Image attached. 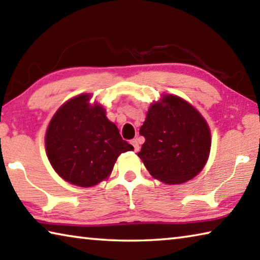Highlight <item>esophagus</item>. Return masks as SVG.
<instances>
[{"label": "esophagus", "instance_id": "esophagus-1", "mask_svg": "<svg viewBox=\"0 0 260 260\" xmlns=\"http://www.w3.org/2000/svg\"><path fill=\"white\" fill-rule=\"evenodd\" d=\"M131 143H132V146L134 147V150L135 151H139V149H140V144H139V141H138V139H133L131 141Z\"/></svg>", "mask_w": 260, "mask_h": 260}]
</instances>
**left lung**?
I'll return each instance as SVG.
<instances>
[{"label":"left lung","mask_w":260,"mask_h":260,"mask_svg":"<svg viewBox=\"0 0 260 260\" xmlns=\"http://www.w3.org/2000/svg\"><path fill=\"white\" fill-rule=\"evenodd\" d=\"M144 143L138 156L153 178L180 184L199 174L208 161L211 133L201 113L175 95L151 104L140 128Z\"/></svg>","instance_id":"obj_1"}]
</instances>
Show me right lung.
<instances>
[{"mask_svg": "<svg viewBox=\"0 0 260 260\" xmlns=\"http://www.w3.org/2000/svg\"><path fill=\"white\" fill-rule=\"evenodd\" d=\"M82 94L57 110L46 133L51 166L65 181L91 187L107 179L120 153L134 150L105 116L102 105Z\"/></svg>", "mask_w": 260, "mask_h": 260, "instance_id": "right-lung-1", "label": "right lung"}]
</instances>
